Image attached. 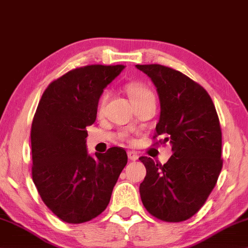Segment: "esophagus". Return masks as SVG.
I'll use <instances>...</instances> for the list:
<instances>
[{"mask_svg": "<svg viewBox=\"0 0 248 248\" xmlns=\"http://www.w3.org/2000/svg\"><path fill=\"white\" fill-rule=\"evenodd\" d=\"M128 158H129V160H137L139 159V155H137V153L135 151H128Z\"/></svg>", "mask_w": 248, "mask_h": 248, "instance_id": "34e87169", "label": "esophagus"}]
</instances>
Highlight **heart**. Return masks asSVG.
<instances>
[{
  "instance_id": "heart-1",
  "label": "heart",
  "mask_w": 248,
  "mask_h": 248,
  "mask_svg": "<svg viewBox=\"0 0 248 248\" xmlns=\"http://www.w3.org/2000/svg\"><path fill=\"white\" fill-rule=\"evenodd\" d=\"M127 93L131 98V101H133V103L142 101V99H145V98H149V97H155L149 88L144 86V84H140V83L128 84ZM106 99H108V93H104L98 101V106H97L98 112H101L102 109L104 108Z\"/></svg>"
}]
</instances>
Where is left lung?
<instances>
[{"label":"left lung","mask_w":248,"mask_h":248,"mask_svg":"<svg viewBox=\"0 0 248 248\" xmlns=\"http://www.w3.org/2000/svg\"><path fill=\"white\" fill-rule=\"evenodd\" d=\"M156 88L160 117L155 136L165 137L173 155L164 166L140 156L146 176L140 186L147 212L159 220L182 222L193 216L214 189L222 169V133L217 113L200 84L170 67L136 65Z\"/></svg>","instance_id":"obj_1"}]
</instances>
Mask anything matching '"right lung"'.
I'll use <instances>...</instances> for the list:
<instances>
[{"label":"right lung","mask_w":248,"mask_h":248,"mask_svg":"<svg viewBox=\"0 0 248 248\" xmlns=\"http://www.w3.org/2000/svg\"><path fill=\"white\" fill-rule=\"evenodd\" d=\"M124 65H89L67 72L43 93L31 130L32 176L43 202L67 223H83L108 207L127 153H88L86 128L96 121L103 92Z\"/></svg>","instance_id":"1"}]
</instances>
